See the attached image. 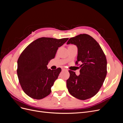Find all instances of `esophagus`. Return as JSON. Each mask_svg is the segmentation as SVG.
I'll return each instance as SVG.
<instances>
[{
  "instance_id": "esophagus-1",
  "label": "esophagus",
  "mask_w": 123,
  "mask_h": 123,
  "mask_svg": "<svg viewBox=\"0 0 123 123\" xmlns=\"http://www.w3.org/2000/svg\"><path fill=\"white\" fill-rule=\"evenodd\" d=\"M62 70H67V69L66 68H65L64 67H62Z\"/></svg>"
}]
</instances>
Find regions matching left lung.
Segmentation results:
<instances>
[{
	"mask_svg": "<svg viewBox=\"0 0 123 123\" xmlns=\"http://www.w3.org/2000/svg\"><path fill=\"white\" fill-rule=\"evenodd\" d=\"M74 44L78 49L76 65L80 62L79 76L69 70L67 87L74 98L85 100L99 90L107 75V59L98 43L90 35L80 34L69 39L67 44Z\"/></svg>",
	"mask_w": 123,
	"mask_h": 123,
	"instance_id": "obj_1",
	"label": "left lung"
}]
</instances>
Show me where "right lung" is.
<instances>
[{"label":"right lung","instance_id":"right-lung-1","mask_svg":"<svg viewBox=\"0 0 123 123\" xmlns=\"http://www.w3.org/2000/svg\"><path fill=\"white\" fill-rule=\"evenodd\" d=\"M68 39L41 37L31 43L21 53L17 61V75L23 91L30 98L40 99L50 94L62 69L51 70L47 66L55 57L58 48Z\"/></svg>","mask_w":123,"mask_h":123}]
</instances>
